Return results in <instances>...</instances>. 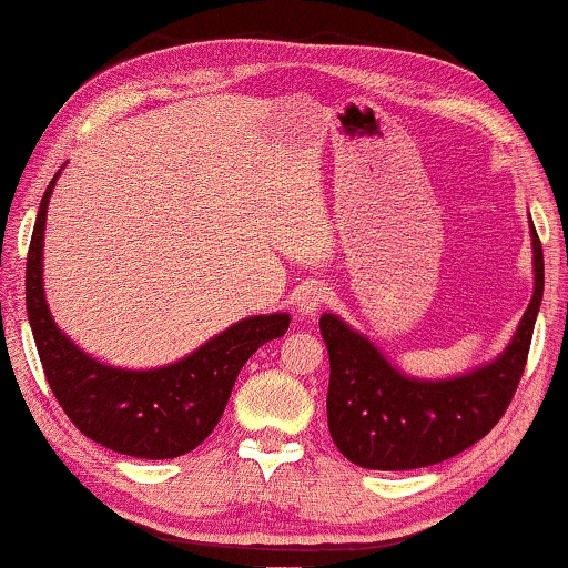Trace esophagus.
Here are the masks:
<instances>
[{
  "mask_svg": "<svg viewBox=\"0 0 568 568\" xmlns=\"http://www.w3.org/2000/svg\"><path fill=\"white\" fill-rule=\"evenodd\" d=\"M325 300H327L325 286L320 282H307L304 286H300L297 292V312H302V315H315L320 304Z\"/></svg>",
  "mask_w": 568,
  "mask_h": 568,
  "instance_id": "34e87169",
  "label": "esophagus"
}]
</instances>
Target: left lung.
<instances>
[{
    "instance_id": "1",
    "label": "left lung",
    "mask_w": 568,
    "mask_h": 568,
    "mask_svg": "<svg viewBox=\"0 0 568 568\" xmlns=\"http://www.w3.org/2000/svg\"><path fill=\"white\" fill-rule=\"evenodd\" d=\"M532 300L507 348L454 379H415L376 345L325 312L320 333L331 356L327 427L341 454L364 468L405 471L446 462L499 423L520 384L544 300V248L530 220Z\"/></svg>"
}]
</instances>
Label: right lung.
Wrapping results in <instances>:
<instances>
[{
    "label": "right lung",
    "instance_id": "1",
    "mask_svg": "<svg viewBox=\"0 0 568 568\" xmlns=\"http://www.w3.org/2000/svg\"><path fill=\"white\" fill-rule=\"evenodd\" d=\"M59 174L40 200L24 274L28 320L45 379L69 420L104 448L135 458L184 456L215 430L245 361L282 338L292 317H245L176 364L145 372L92 358L53 323L43 290L45 212Z\"/></svg>",
    "mask_w": 568,
    "mask_h": 568
}]
</instances>
